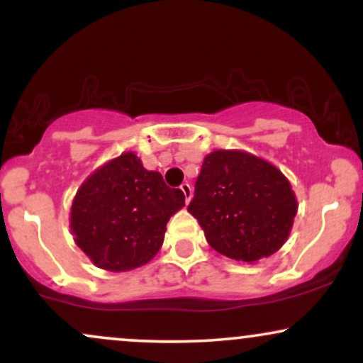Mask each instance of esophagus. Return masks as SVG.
Masks as SVG:
<instances>
[{
	"label": "esophagus",
	"instance_id": "esophagus-1",
	"mask_svg": "<svg viewBox=\"0 0 363 363\" xmlns=\"http://www.w3.org/2000/svg\"><path fill=\"white\" fill-rule=\"evenodd\" d=\"M181 191L184 193V198H186V203L191 201V196H193V189H191V186L187 184V182H182L181 184Z\"/></svg>",
	"mask_w": 363,
	"mask_h": 363
}]
</instances>
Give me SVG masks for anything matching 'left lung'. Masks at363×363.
<instances>
[{
	"label": "left lung",
	"mask_w": 363,
	"mask_h": 363,
	"mask_svg": "<svg viewBox=\"0 0 363 363\" xmlns=\"http://www.w3.org/2000/svg\"><path fill=\"white\" fill-rule=\"evenodd\" d=\"M187 211L216 252L254 262L289 239L297 199L289 179L269 162L240 150H216L203 160Z\"/></svg>",
	"instance_id": "8db88e82"
}]
</instances>
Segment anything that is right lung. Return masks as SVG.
Segmentation results:
<instances>
[{
  "instance_id": "add662e5",
  "label": "right lung",
  "mask_w": 363,
  "mask_h": 363,
  "mask_svg": "<svg viewBox=\"0 0 363 363\" xmlns=\"http://www.w3.org/2000/svg\"><path fill=\"white\" fill-rule=\"evenodd\" d=\"M184 206V193L147 170L133 152L107 162L83 182L72 205L74 242L95 266L129 272L164 244L165 225Z\"/></svg>"
}]
</instances>
